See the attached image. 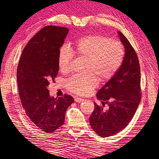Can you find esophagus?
<instances>
[{
	"label": "esophagus",
	"mask_w": 159,
	"mask_h": 159,
	"mask_svg": "<svg viewBox=\"0 0 159 159\" xmlns=\"http://www.w3.org/2000/svg\"><path fill=\"white\" fill-rule=\"evenodd\" d=\"M74 101H75V102H83L84 99L76 97V98H74Z\"/></svg>",
	"instance_id": "obj_1"
}]
</instances>
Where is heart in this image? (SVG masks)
<instances>
[{
  "label": "heart",
  "mask_w": 159,
  "mask_h": 159,
  "mask_svg": "<svg viewBox=\"0 0 159 159\" xmlns=\"http://www.w3.org/2000/svg\"><path fill=\"white\" fill-rule=\"evenodd\" d=\"M75 50L78 55L88 59L87 72L92 73L76 74L67 80V90L79 96L89 95L93 92L98 84L96 75L102 80L111 79L119 70L124 57L122 43L100 35H89L80 38L76 42ZM73 56L72 50L68 46L60 47L57 60L61 72L70 70Z\"/></svg>",
  "instance_id": "1"
}]
</instances>
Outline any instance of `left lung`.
Returning <instances> with one entry per match:
<instances>
[{"instance_id": "1", "label": "left lung", "mask_w": 159, "mask_h": 159, "mask_svg": "<svg viewBox=\"0 0 159 159\" xmlns=\"http://www.w3.org/2000/svg\"><path fill=\"white\" fill-rule=\"evenodd\" d=\"M125 48L122 64L113 76L98 92L102 105L94 102L89 123L96 133L107 137L118 133L133 119L141 98L140 66L137 55L128 39L118 32ZM105 103L107 109H103Z\"/></svg>"}]
</instances>
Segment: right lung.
<instances>
[{"label": "right lung", "instance_id": "add662e5", "mask_svg": "<svg viewBox=\"0 0 159 159\" xmlns=\"http://www.w3.org/2000/svg\"><path fill=\"white\" fill-rule=\"evenodd\" d=\"M67 33L68 29L61 26L42 29L25 47L17 69L20 98L25 113L36 126L48 133L62 126L67 109L74 102L67 94L50 97L48 89L58 74L59 49Z\"/></svg>", "mask_w": 159, "mask_h": 159}]
</instances>
